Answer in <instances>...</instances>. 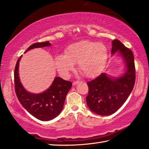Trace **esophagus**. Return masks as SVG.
<instances>
[{
    "label": "esophagus",
    "instance_id": "1",
    "mask_svg": "<svg viewBox=\"0 0 149 149\" xmlns=\"http://www.w3.org/2000/svg\"><path fill=\"white\" fill-rule=\"evenodd\" d=\"M80 83V81H75V82H74V83H73V86H75V85L76 84H77L78 83Z\"/></svg>",
    "mask_w": 149,
    "mask_h": 149
}]
</instances>
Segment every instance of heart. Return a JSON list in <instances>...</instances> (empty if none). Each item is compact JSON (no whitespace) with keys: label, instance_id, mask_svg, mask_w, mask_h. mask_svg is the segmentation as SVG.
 Wrapping results in <instances>:
<instances>
[{"label":"heart","instance_id":"obj_1","mask_svg":"<svg viewBox=\"0 0 149 149\" xmlns=\"http://www.w3.org/2000/svg\"><path fill=\"white\" fill-rule=\"evenodd\" d=\"M109 50L104 43L90 40H81L66 47L65 54L55 58V65L59 73L68 77L77 63L79 70L84 76L92 78L99 74L105 66Z\"/></svg>","mask_w":149,"mask_h":149}]
</instances>
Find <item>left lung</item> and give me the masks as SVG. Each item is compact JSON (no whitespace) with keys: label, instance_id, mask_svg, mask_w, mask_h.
<instances>
[{"label":"left lung","instance_id":"obj_1","mask_svg":"<svg viewBox=\"0 0 149 149\" xmlns=\"http://www.w3.org/2000/svg\"><path fill=\"white\" fill-rule=\"evenodd\" d=\"M124 63V73L113 77L104 72L88 82L89 92L86 104L91 111L101 116L111 115L118 111L127 99L135 83V66L132 51L118 40L112 42L111 54H115Z\"/></svg>","mask_w":149,"mask_h":149}]
</instances>
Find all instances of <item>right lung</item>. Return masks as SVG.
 Instances as JSON below:
<instances>
[{
  "mask_svg": "<svg viewBox=\"0 0 149 149\" xmlns=\"http://www.w3.org/2000/svg\"><path fill=\"white\" fill-rule=\"evenodd\" d=\"M51 46L48 42L36 43L31 45L25 52L29 50ZM18 59L14 73L15 92L22 106L31 115L42 121H49L58 116L63 110L66 96L72 86L71 82L56 77L49 88L40 93L29 92L25 89L19 76V63Z\"/></svg>",
  "mask_w": 149,
  "mask_h": 149,
  "instance_id": "right-lung-1",
  "label": "right lung"
}]
</instances>
